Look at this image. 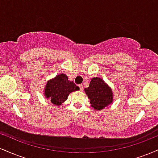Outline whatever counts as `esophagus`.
I'll return each mask as SVG.
<instances>
[{
	"mask_svg": "<svg viewBox=\"0 0 158 158\" xmlns=\"http://www.w3.org/2000/svg\"><path fill=\"white\" fill-rule=\"evenodd\" d=\"M79 88H80V90L81 91V90H83V86H82V85H79Z\"/></svg>",
	"mask_w": 158,
	"mask_h": 158,
	"instance_id": "1",
	"label": "esophagus"
}]
</instances>
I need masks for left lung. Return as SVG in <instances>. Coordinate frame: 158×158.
Listing matches in <instances>:
<instances>
[{"instance_id":"left-lung-1","label":"left lung","mask_w":158,"mask_h":158,"mask_svg":"<svg viewBox=\"0 0 158 158\" xmlns=\"http://www.w3.org/2000/svg\"><path fill=\"white\" fill-rule=\"evenodd\" d=\"M84 90L90 99V106L95 110H102L114 101L112 89L101 78H92L89 87Z\"/></svg>"}]
</instances>
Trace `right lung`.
Returning a JSON list of instances; mask_svg holds the SVG:
<instances>
[{"mask_svg":"<svg viewBox=\"0 0 158 158\" xmlns=\"http://www.w3.org/2000/svg\"><path fill=\"white\" fill-rule=\"evenodd\" d=\"M79 88L72 81L68 80L66 74L61 73L50 79L44 88L45 98L50 99L53 105L60 106L68 99L71 92L79 90Z\"/></svg>","mask_w":158,"mask_h":158,"instance_id":"right-lung-1","label":"right lung"}]
</instances>
